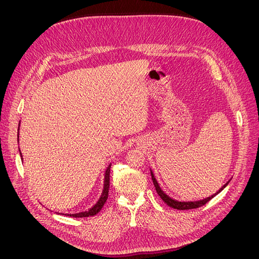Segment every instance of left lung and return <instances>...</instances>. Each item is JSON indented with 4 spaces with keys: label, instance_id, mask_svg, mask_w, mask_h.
<instances>
[{
    "label": "left lung",
    "instance_id": "obj_1",
    "mask_svg": "<svg viewBox=\"0 0 259 259\" xmlns=\"http://www.w3.org/2000/svg\"><path fill=\"white\" fill-rule=\"evenodd\" d=\"M150 171H151V177H152L153 185H154V187H155V190H156V192H158V194L160 195V198H161L164 202H165L168 206L173 207V208H175V209H191V208H197V207H200V206H202V205L206 204V203H207L209 200L213 199V198L215 197V195H217L219 192L223 191V190L225 189V188H226V186L228 185L229 182H230V180H228V182H227V183L221 188V189H219L216 193L211 194L210 197H207V198H205V199L199 200V201H188V202H185V201H178V200H175V199H173V198L168 197V195L161 189V187H160L159 184H158V180H156L155 177H154L153 171H152L151 169H150Z\"/></svg>",
    "mask_w": 259,
    "mask_h": 259
}]
</instances>
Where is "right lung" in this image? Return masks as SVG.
<instances>
[{"label": "right lung", "mask_w": 259, "mask_h": 259, "mask_svg": "<svg viewBox=\"0 0 259 259\" xmlns=\"http://www.w3.org/2000/svg\"><path fill=\"white\" fill-rule=\"evenodd\" d=\"M20 125V122H19ZM17 138L19 140V128H18V135ZM19 153L21 156V160H22V155L20 152V149H19ZM110 167H111V164H109V166L107 167L106 171H105V179H104V189L103 192H101L100 198L98 199L97 203L93 207H91L89 210H85V211H81V213H76V214H64L70 217H89V216H94L96 215L98 211H100V209L103 208L104 204L106 203L107 199H108V192H109V185H110Z\"/></svg>", "instance_id": "1"}]
</instances>
